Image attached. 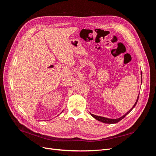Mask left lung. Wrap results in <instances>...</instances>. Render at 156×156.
<instances>
[{"instance_id":"left-lung-1","label":"left lung","mask_w":156,"mask_h":156,"mask_svg":"<svg viewBox=\"0 0 156 156\" xmlns=\"http://www.w3.org/2000/svg\"><path fill=\"white\" fill-rule=\"evenodd\" d=\"M141 75H142V74H141ZM139 96H138V98H137V100H136V102H135V105H133V107L131 108V109H130L128 112H127V113H126V114H125L124 116H122V117L119 118V119H107V118H105V117L99 116H96V115H92V114H91V115H92L94 118H95V119H96V120H99V121H100V122H103V123H106V124H115V123H117V122H119V121H120V120H122V119H123L124 118L127 114H129V113L131 111V110L133 109V108L135 107V106L136 104V103H137V101H138Z\"/></svg>"}]
</instances>
